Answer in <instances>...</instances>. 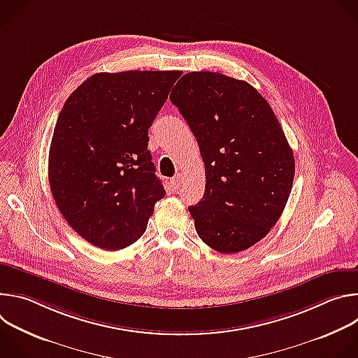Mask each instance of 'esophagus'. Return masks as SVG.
Instances as JSON below:
<instances>
[{
    "label": "esophagus",
    "mask_w": 358,
    "mask_h": 358,
    "mask_svg": "<svg viewBox=\"0 0 358 358\" xmlns=\"http://www.w3.org/2000/svg\"><path fill=\"white\" fill-rule=\"evenodd\" d=\"M182 181H184V176L182 174H177L173 180H171V185L174 189H180V187L182 185Z\"/></svg>",
    "instance_id": "obj_1"
}]
</instances>
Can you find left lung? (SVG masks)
I'll use <instances>...</instances> for the list:
<instances>
[{
  "mask_svg": "<svg viewBox=\"0 0 358 358\" xmlns=\"http://www.w3.org/2000/svg\"><path fill=\"white\" fill-rule=\"evenodd\" d=\"M170 99L199 145L206 192L188 211L198 236L222 253L265 238L289 199L294 157L265 97L245 80L189 72Z\"/></svg>",
  "mask_w": 358,
  "mask_h": 358,
  "instance_id": "8db88e82",
  "label": "left lung"
}]
</instances>
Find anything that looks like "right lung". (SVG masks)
<instances>
[{
    "mask_svg": "<svg viewBox=\"0 0 358 358\" xmlns=\"http://www.w3.org/2000/svg\"><path fill=\"white\" fill-rule=\"evenodd\" d=\"M181 73H94L65 101L49 147V185L66 222L89 243L105 250L134 243L164 198L148 129Z\"/></svg>",
    "mask_w": 358,
    "mask_h": 358,
    "instance_id": "add662e5",
    "label": "right lung"
}]
</instances>
